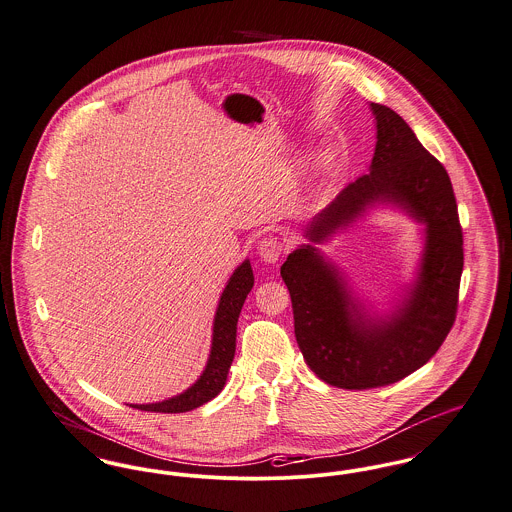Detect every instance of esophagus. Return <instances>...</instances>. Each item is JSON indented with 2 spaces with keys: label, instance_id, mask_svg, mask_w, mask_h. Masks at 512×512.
<instances>
[{
  "label": "esophagus",
  "instance_id": "34e87169",
  "mask_svg": "<svg viewBox=\"0 0 512 512\" xmlns=\"http://www.w3.org/2000/svg\"><path fill=\"white\" fill-rule=\"evenodd\" d=\"M281 250H283L281 242L273 239V237H268V239H262L258 242V254H260V258L266 264H275L279 260V256H281Z\"/></svg>",
  "mask_w": 512,
  "mask_h": 512
}]
</instances>
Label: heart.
Listing matches in <instances>:
<instances>
[{"label":"heart","instance_id":"obj_1","mask_svg":"<svg viewBox=\"0 0 512 512\" xmlns=\"http://www.w3.org/2000/svg\"><path fill=\"white\" fill-rule=\"evenodd\" d=\"M334 163H336V155L332 149H324L316 155L314 163H312V180L318 184L322 182L324 178H328V174L334 169Z\"/></svg>","mask_w":512,"mask_h":512}]
</instances>
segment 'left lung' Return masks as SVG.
Instances as JSON below:
<instances>
[{
    "label": "left lung",
    "mask_w": 512,
    "mask_h": 512,
    "mask_svg": "<svg viewBox=\"0 0 512 512\" xmlns=\"http://www.w3.org/2000/svg\"><path fill=\"white\" fill-rule=\"evenodd\" d=\"M369 108L376 128L369 172L308 223L307 242L281 266L295 338L310 371L345 390L394 384L437 353L456 318L464 268L458 209L443 165L400 114L382 104ZM376 208H394L422 225L414 273L386 308L361 298L319 248Z\"/></svg>",
    "instance_id": "1"
}]
</instances>
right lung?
I'll use <instances>...</instances> for the list:
<instances>
[{
    "label": "right lung",
    "mask_w": 512,
    "mask_h": 512,
    "mask_svg": "<svg viewBox=\"0 0 512 512\" xmlns=\"http://www.w3.org/2000/svg\"><path fill=\"white\" fill-rule=\"evenodd\" d=\"M254 287V273L250 260H242L237 270L229 277L219 303L215 308L211 326V347L202 375L184 392L153 404H130L132 408L157 411V413H184L200 408L213 400L225 386L229 369L237 349V322L246 295Z\"/></svg>",
    "instance_id": "right-lung-1"
}]
</instances>
